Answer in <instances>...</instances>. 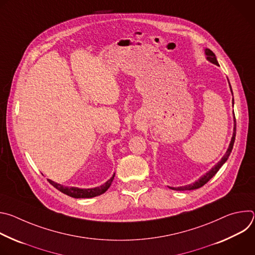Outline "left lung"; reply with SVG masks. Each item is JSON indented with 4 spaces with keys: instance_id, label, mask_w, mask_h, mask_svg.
<instances>
[{
    "instance_id": "1",
    "label": "left lung",
    "mask_w": 255,
    "mask_h": 255,
    "mask_svg": "<svg viewBox=\"0 0 255 255\" xmlns=\"http://www.w3.org/2000/svg\"><path fill=\"white\" fill-rule=\"evenodd\" d=\"M205 54L207 56V60L216 64V65H219V63H218L217 61V58H216V55L214 54V52L212 50H210L209 48H206L205 49ZM229 82V81H228ZM229 86H230V83H229ZM230 91L233 95V92H232V89H231V86H230ZM232 102H233V105H234V98L232 99ZM235 136H236V120H235V116H234V128H233V135H232V138H231V141H230V144H229V147L226 151V153L223 155V157L221 158V160L218 162L214 167H212L208 172H206L203 176H201L198 180H196L195 183H192L190 185H187V186H184V187H177V188H173V187H168L169 189L171 190H174V191H191V190H196V189H199L201 187H203L205 184H207L208 181L217 173V171L219 170L221 168V166L227 161L231 151H232V148H233V145H234V141H235Z\"/></svg>"
}]
</instances>
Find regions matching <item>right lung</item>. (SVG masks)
I'll use <instances>...</instances> for the list:
<instances>
[{
	"instance_id": "obj_1",
	"label": "right lung",
	"mask_w": 255,
	"mask_h": 255,
	"mask_svg": "<svg viewBox=\"0 0 255 255\" xmlns=\"http://www.w3.org/2000/svg\"><path fill=\"white\" fill-rule=\"evenodd\" d=\"M114 176H115V173L112 175V177L110 179H108L104 185H102L100 187L92 188V189H80V188H76V187H65V186L59 185L57 183H54V181L51 179H48V181L55 189H57L61 193L65 194L71 198L88 199V198H94V197L104 194L109 188H110L112 181L114 179Z\"/></svg>"
}]
</instances>
